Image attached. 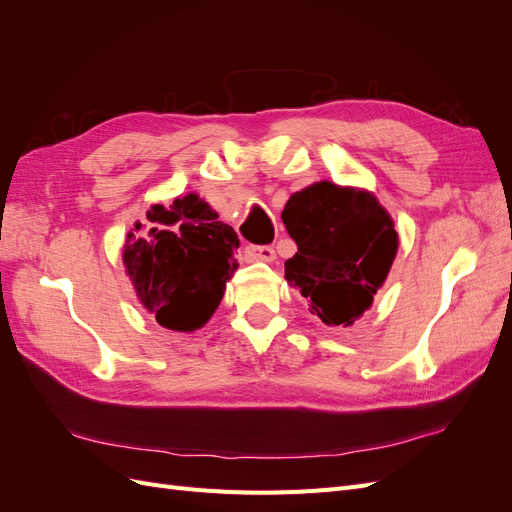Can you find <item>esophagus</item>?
Returning <instances> with one entry per match:
<instances>
[{
	"mask_svg": "<svg viewBox=\"0 0 512 512\" xmlns=\"http://www.w3.org/2000/svg\"><path fill=\"white\" fill-rule=\"evenodd\" d=\"M247 252H250V256H254L258 260H267V262L275 260V250L271 245H250L247 247Z\"/></svg>",
	"mask_w": 512,
	"mask_h": 512,
	"instance_id": "obj_1",
	"label": "esophagus"
}]
</instances>
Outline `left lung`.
Here are the masks:
<instances>
[{"mask_svg": "<svg viewBox=\"0 0 512 512\" xmlns=\"http://www.w3.org/2000/svg\"><path fill=\"white\" fill-rule=\"evenodd\" d=\"M282 220L297 254L286 280L324 324L350 327L374 301L397 254V232L374 194L322 181L292 194Z\"/></svg>", "mask_w": 512, "mask_h": 512, "instance_id": "8db88e82", "label": "left lung"}]
</instances>
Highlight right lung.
I'll list each match as a JSON object with an SVG mask.
<instances>
[{"instance_id": "add662e5", "label": "right lung", "mask_w": 512, "mask_h": 512, "mask_svg": "<svg viewBox=\"0 0 512 512\" xmlns=\"http://www.w3.org/2000/svg\"><path fill=\"white\" fill-rule=\"evenodd\" d=\"M147 237L128 235L123 265L138 299L166 329L194 331L218 309L237 269V232L196 194L153 205Z\"/></svg>"}]
</instances>
